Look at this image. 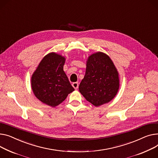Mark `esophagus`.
I'll return each mask as SVG.
<instances>
[{"mask_svg": "<svg viewBox=\"0 0 158 158\" xmlns=\"http://www.w3.org/2000/svg\"><path fill=\"white\" fill-rule=\"evenodd\" d=\"M72 86L73 87V88H74L75 89H77L78 88V87H79V84H78V82H73V83L72 84Z\"/></svg>", "mask_w": 158, "mask_h": 158, "instance_id": "34e87169", "label": "esophagus"}]
</instances>
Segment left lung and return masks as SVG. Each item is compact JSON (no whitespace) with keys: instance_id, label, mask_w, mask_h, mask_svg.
<instances>
[{"instance_id":"8db88e82","label":"left lung","mask_w":158,"mask_h":158,"mask_svg":"<svg viewBox=\"0 0 158 158\" xmlns=\"http://www.w3.org/2000/svg\"><path fill=\"white\" fill-rule=\"evenodd\" d=\"M119 88V73L110 57L102 52L89 56L79 90L95 107L111 101Z\"/></svg>"}]
</instances>
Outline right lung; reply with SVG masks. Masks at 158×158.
Listing matches in <instances>:
<instances>
[{"mask_svg": "<svg viewBox=\"0 0 158 158\" xmlns=\"http://www.w3.org/2000/svg\"><path fill=\"white\" fill-rule=\"evenodd\" d=\"M65 58L55 52L46 55L31 77V89L43 103L55 107L74 91L64 71Z\"/></svg>", "mask_w": 158, "mask_h": 158, "instance_id": "add662e5", "label": "right lung"}]
</instances>
